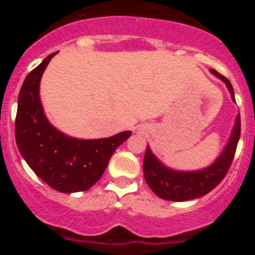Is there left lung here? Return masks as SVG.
Listing matches in <instances>:
<instances>
[{
    "mask_svg": "<svg viewBox=\"0 0 255 255\" xmlns=\"http://www.w3.org/2000/svg\"><path fill=\"white\" fill-rule=\"evenodd\" d=\"M211 73L226 84L231 98L235 101L234 88L229 79L213 69H211ZM240 130H242V124H240V115H238L233 134L220 157L211 166L198 171H176L166 167L148 147L143 162L145 181L155 195L172 202H185L208 194L209 191L213 190L224 180L233 163L236 147L240 139Z\"/></svg>",
    "mask_w": 255,
    "mask_h": 255,
    "instance_id": "1",
    "label": "left lung"
}]
</instances>
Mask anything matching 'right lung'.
Here are the masks:
<instances>
[{
  "instance_id": "right-lung-1",
  "label": "right lung",
  "mask_w": 255,
  "mask_h": 255,
  "mask_svg": "<svg viewBox=\"0 0 255 255\" xmlns=\"http://www.w3.org/2000/svg\"><path fill=\"white\" fill-rule=\"evenodd\" d=\"M55 53L31 70L21 85L15 120V139L20 153L51 188L61 193L84 191L105 172L111 155L130 138L123 131L103 139H76L58 131L49 124L39 98V83Z\"/></svg>"
}]
</instances>
